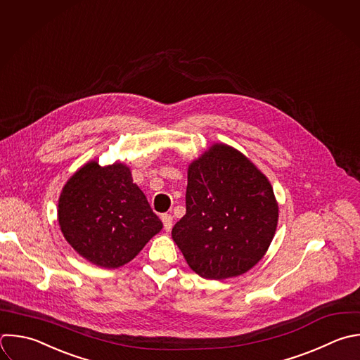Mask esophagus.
<instances>
[{
  "mask_svg": "<svg viewBox=\"0 0 360 360\" xmlns=\"http://www.w3.org/2000/svg\"><path fill=\"white\" fill-rule=\"evenodd\" d=\"M162 222H163L165 229L169 232L172 229V226H173V217L170 214H163L162 215Z\"/></svg>",
  "mask_w": 360,
  "mask_h": 360,
  "instance_id": "esophagus-1",
  "label": "esophagus"
}]
</instances>
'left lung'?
I'll use <instances>...</instances> for the list:
<instances>
[{
    "mask_svg": "<svg viewBox=\"0 0 360 360\" xmlns=\"http://www.w3.org/2000/svg\"><path fill=\"white\" fill-rule=\"evenodd\" d=\"M277 219L269 180L238 150L214 145L188 167L186 215L172 236L197 274L224 280L263 257Z\"/></svg>",
    "mask_w": 360,
    "mask_h": 360,
    "instance_id": "8db88e82",
    "label": "left lung"
}]
</instances>
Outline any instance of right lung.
I'll return each instance as SVG.
<instances>
[{
	"instance_id": "add662e5",
	"label": "right lung",
	"mask_w": 360,
	"mask_h": 360,
	"mask_svg": "<svg viewBox=\"0 0 360 360\" xmlns=\"http://www.w3.org/2000/svg\"><path fill=\"white\" fill-rule=\"evenodd\" d=\"M58 215L72 248L108 269L131 262L163 226L121 163L83 166L65 186Z\"/></svg>"
}]
</instances>
